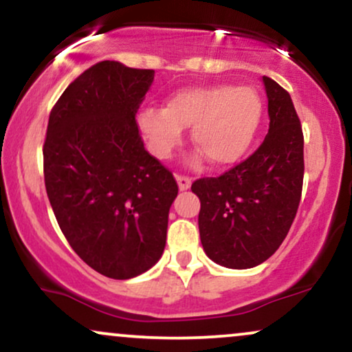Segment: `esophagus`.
I'll return each mask as SVG.
<instances>
[{"label": "esophagus", "instance_id": "34e87169", "mask_svg": "<svg viewBox=\"0 0 352 352\" xmlns=\"http://www.w3.org/2000/svg\"><path fill=\"white\" fill-rule=\"evenodd\" d=\"M175 179H177V182H179L180 190H187V188H190V185H192V179L187 175H180V173H177Z\"/></svg>", "mask_w": 352, "mask_h": 352}]
</instances>
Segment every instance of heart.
<instances>
[{"label": "heart", "instance_id": "heart-1", "mask_svg": "<svg viewBox=\"0 0 352 352\" xmlns=\"http://www.w3.org/2000/svg\"><path fill=\"white\" fill-rule=\"evenodd\" d=\"M261 99L252 87L228 84L182 89L164 109H145L140 131L152 152L167 159L182 142V129L192 127V142L213 165H230L252 145L261 119Z\"/></svg>", "mask_w": 352, "mask_h": 352}]
</instances>
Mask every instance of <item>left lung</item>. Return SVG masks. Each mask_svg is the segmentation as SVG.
<instances>
[{
    "label": "left lung",
    "instance_id": "1",
    "mask_svg": "<svg viewBox=\"0 0 352 352\" xmlns=\"http://www.w3.org/2000/svg\"><path fill=\"white\" fill-rule=\"evenodd\" d=\"M270 129L248 159L192 184L200 199L205 253L233 270L253 268L280 248L296 217L305 175V137L288 91L263 76Z\"/></svg>",
    "mask_w": 352,
    "mask_h": 352
}]
</instances>
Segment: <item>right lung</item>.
<instances>
[{"instance_id": "obj_1", "label": "right lung", "mask_w": 352, "mask_h": 352, "mask_svg": "<svg viewBox=\"0 0 352 352\" xmlns=\"http://www.w3.org/2000/svg\"><path fill=\"white\" fill-rule=\"evenodd\" d=\"M153 69L100 60L60 94L43 145L44 184L60 232L92 270L114 280L162 256L179 185L144 148L135 116Z\"/></svg>"}]
</instances>
